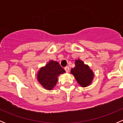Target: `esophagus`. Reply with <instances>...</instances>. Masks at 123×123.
<instances>
[{
    "instance_id": "obj_1",
    "label": "esophagus",
    "mask_w": 123,
    "mask_h": 123,
    "mask_svg": "<svg viewBox=\"0 0 123 123\" xmlns=\"http://www.w3.org/2000/svg\"><path fill=\"white\" fill-rule=\"evenodd\" d=\"M65 70L67 73H68L69 71V67H65Z\"/></svg>"
}]
</instances>
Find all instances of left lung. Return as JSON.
Returning <instances> with one entry per match:
<instances>
[{"label":"left lung","mask_w":123,"mask_h":123,"mask_svg":"<svg viewBox=\"0 0 123 123\" xmlns=\"http://www.w3.org/2000/svg\"><path fill=\"white\" fill-rule=\"evenodd\" d=\"M75 67L71 69V73L75 77L78 83L83 87L90 85L94 77L92 69L80 59L75 60Z\"/></svg>","instance_id":"8db88e82"}]
</instances>
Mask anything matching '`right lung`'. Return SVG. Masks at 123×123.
<instances>
[{"mask_svg":"<svg viewBox=\"0 0 123 123\" xmlns=\"http://www.w3.org/2000/svg\"><path fill=\"white\" fill-rule=\"evenodd\" d=\"M64 73L65 71L58 62L50 61L38 71V81L44 89L52 90L56 84L58 75Z\"/></svg>","mask_w":123,"mask_h":123,"instance_id":"1","label":"right lung"}]
</instances>
